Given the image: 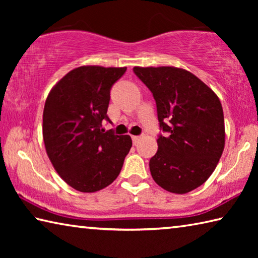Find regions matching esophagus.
I'll use <instances>...</instances> for the list:
<instances>
[{
	"instance_id": "34e87169",
	"label": "esophagus",
	"mask_w": 258,
	"mask_h": 258,
	"mask_svg": "<svg viewBox=\"0 0 258 258\" xmlns=\"http://www.w3.org/2000/svg\"><path fill=\"white\" fill-rule=\"evenodd\" d=\"M140 139H141V137H139V135H133V137H132V140H133V143H134V145H137V143L140 141Z\"/></svg>"
}]
</instances>
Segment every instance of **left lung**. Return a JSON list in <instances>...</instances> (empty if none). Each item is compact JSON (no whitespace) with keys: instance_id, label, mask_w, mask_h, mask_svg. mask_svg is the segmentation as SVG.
I'll return each instance as SVG.
<instances>
[{"instance_id":"1","label":"left lung","mask_w":258,"mask_h":258,"mask_svg":"<svg viewBox=\"0 0 258 258\" xmlns=\"http://www.w3.org/2000/svg\"><path fill=\"white\" fill-rule=\"evenodd\" d=\"M154 95L160 133L149 161L152 178L173 194H186L206 182L224 149L222 104L209 87L184 69L134 67Z\"/></svg>"}]
</instances>
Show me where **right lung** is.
Here are the masks:
<instances>
[{
	"instance_id": "add662e5",
	"label": "right lung",
	"mask_w": 258,
	"mask_h": 258,
	"mask_svg": "<svg viewBox=\"0 0 258 258\" xmlns=\"http://www.w3.org/2000/svg\"><path fill=\"white\" fill-rule=\"evenodd\" d=\"M126 67L83 66L56 83L43 111L47 156L61 178L81 192H95L116 180L132 147L130 135L104 131L110 90Z\"/></svg>"
}]
</instances>
